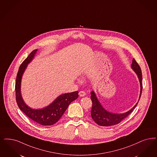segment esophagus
Here are the masks:
<instances>
[{"mask_svg": "<svg viewBox=\"0 0 157 157\" xmlns=\"http://www.w3.org/2000/svg\"><path fill=\"white\" fill-rule=\"evenodd\" d=\"M79 95L80 96H81V97H83V96H85V95H86V93L84 92V91H80L79 92Z\"/></svg>", "mask_w": 157, "mask_h": 157, "instance_id": "34e87169", "label": "esophagus"}]
</instances>
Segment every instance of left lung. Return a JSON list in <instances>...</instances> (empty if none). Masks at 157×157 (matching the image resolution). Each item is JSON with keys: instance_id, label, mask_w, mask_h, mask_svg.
I'll use <instances>...</instances> for the list:
<instances>
[{"instance_id": "1", "label": "left lung", "mask_w": 157, "mask_h": 157, "mask_svg": "<svg viewBox=\"0 0 157 157\" xmlns=\"http://www.w3.org/2000/svg\"><path fill=\"white\" fill-rule=\"evenodd\" d=\"M132 68L137 74L138 76V79L140 84V94L138 101L140 99L142 89H143V85H142V72L140 67L139 66L138 63L136 61L133 59L132 62ZM90 98L92 101V107L91 110V117L94 120V122L98 125L101 126H110V125L117 124L120 123L124 119L132 113V110L137 106L138 102L136 104V105L128 111L125 113H121V114H116V113H111L107 111L105 108L101 106L100 101H98L96 95L95 94L94 91H92L90 92Z\"/></svg>"}]
</instances>
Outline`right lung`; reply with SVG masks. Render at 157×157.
<instances>
[{
  "label": "right lung",
  "mask_w": 157,
  "mask_h": 157,
  "mask_svg": "<svg viewBox=\"0 0 157 157\" xmlns=\"http://www.w3.org/2000/svg\"><path fill=\"white\" fill-rule=\"evenodd\" d=\"M37 51V50L33 51L19 67L15 85L16 99L19 109L30 119L41 125H52L60 119L69 104L78 98V92L61 94L50 105L42 109H35L28 106L21 94V82L28 64L33 59Z\"/></svg>",
  "instance_id": "1"
}]
</instances>
